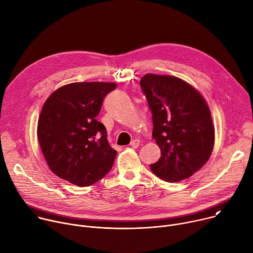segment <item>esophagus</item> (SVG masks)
<instances>
[{"label": "esophagus", "instance_id": "34e87169", "mask_svg": "<svg viewBox=\"0 0 253 253\" xmlns=\"http://www.w3.org/2000/svg\"><path fill=\"white\" fill-rule=\"evenodd\" d=\"M130 145L133 147V148H137L139 145H140V140L139 139H134L131 141Z\"/></svg>", "mask_w": 253, "mask_h": 253}]
</instances>
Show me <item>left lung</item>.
Instances as JSON below:
<instances>
[{
    "mask_svg": "<svg viewBox=\"0 0 253 253\" xmlns=\"http://www.w3.org/2000/svg\"><path fill=\"white\" fill-rule=\"evenodd\" d=\"M152 112V136L161 157L151 171L167 182L192 176L209 159L214 126L202 95L177 77L146 74L140 80Z\"/></svg>",
    "mask_w": 253,
    "mask_h": 253,
    "instance_id": "obj_1",
    "label": "left lung"
}]
</instances>
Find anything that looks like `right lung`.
I'll list each match as a JSON object with an SVG mask.
<instances>
[{
	"label": "right lung",
	"mask_w": 253,
	"mask_h": 253,
	"mask_svg": "<svg viewBox=\"0 0 253 253\" xmlns=\"http://www.w3.org/2000/svg\"><path fill=\"white\" fill-rule=\"evenodd\" d=\"M115 83L76 82L53 92L44 103L37 135L43 155L58 177L77 186H90L113 166L117 151L96 120L104 97Z\"/></svg>",
	"instance_id": "obj_1"
}]
</instances>
